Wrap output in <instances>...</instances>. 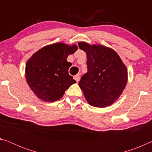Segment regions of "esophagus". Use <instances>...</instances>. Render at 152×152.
I'll return each instance as SVG.
<instances>
[{"mask_svg": "<svg viewBox=\"0 0 152 152\" xmlns=\"http://www.w3.org/2000/svg\"><path fill=\"white\" fill-rule=\"evenodd\" d=\"M74 78L76 80V81L78 82L79 80H80V74H76V76H74Z\"/></svg>", "mask_w": 152, "mask_h": 152, "instance_id": "obj_1", "label": "esophagus"}]
</instances>
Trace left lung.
I'll return each instance as SVG.
<instances>
[{"label":"left lung","mask_w":152,"mask_h":152,"mask_svg":"<svg viewBox=\"0 0 152 152\" xmlns=\"http://www.w3.org/2000/svg\"><path fill=\"white\" fill-rule=\"evenodd\" d=\"M78 47L87 56L88 72L78 83L86 101L95 107L111 105L119 99L127 84V68L112 49L85 42H79Z\"/></svg>","instance_id":"obj_1"}]
</instances>
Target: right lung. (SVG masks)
Wrapping results in <instances>:
<instances>
[{
	"instance_id": "add662e5",
	"label": "right lung",
	"mask_w": 152,
	"mask_h": 152,
	"mask_svg": "<svg viewBox=\"0 0 152 152\" xmlns=\"http://www.w3.org/2000/svg\"><path fill=\"white\" fill-rule=\"evenodd\" d=\"M78 50L76 45L58 43L45 46L27 61L25 78L31 89L39 99L47 102L60 99L76 80L68 73L70 54Z\"/></svg>"
}]
</instances>
